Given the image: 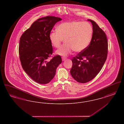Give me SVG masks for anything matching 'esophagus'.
Returning a JSON list of instances; mask_svg holds the SVG:
<instances>
[{"label":"esophagus","mask_w":124,"mask_h":124,"mask_svg":"<svg viewBox=\"0 0 124 124\" xmlns=\"http://www.w3.org/2000/svg\"><path fill=\"white\" fill-rule=\"evenodd\" d=\"M66 59V58L65 57H62V61H65V59Z\"/></svg>","instance_id":"obj_1"}]
</instances>
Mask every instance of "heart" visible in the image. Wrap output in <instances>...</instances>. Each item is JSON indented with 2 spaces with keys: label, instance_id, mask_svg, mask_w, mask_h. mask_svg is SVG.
Instances as JSON below:
<instances>
[{
  "label": "heart",
  "instance_id": "1",
  "mask_svg": "<svg viewBox=\"0 0 124 124\" xmlns=\"http://www.w3.org/2000/svg\"><path fill=\"white\" fill-rule=\"evenodd\" d=\"M93 35V28L88 22L78 21L66 22L59 24L57 31H52L49 39L53 47L58 48L65 39V43L56 53L66 56L74 50L76 52L85 50L90 45Z\"/></svg>",
  "mask_w": 124,
  "mask_h": 124
}]
</instances>
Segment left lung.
<instances>
[{
    "mask_svg": "<svg viewBox=\"0 0 124 124\" xmlns=\"http://www.w3.org/2000/svg\"><path fill=\"white\" fill-rule=\"evenodd\" d=\"M93 24V35L88 46L72 59L71 75L78 82L85 83L93 79L101 71L106 61L108 41L105 32L97 23Z\"/></svg>",
    "mask_w": 124,
    "mask_h": 124,
    "instance_id": "left-lung-1",
    "label": "left lung"
}]
</instances>
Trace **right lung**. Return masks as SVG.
I'll return each instance as SVG.
<instances>
[{"mask_svg": "<svg viewBox=\"0 0 124 124\" xmlns=\"http://www.w3.org/2000/svg\"><path fill=\"white\" fill-rule=\"evenodd\" d=\"M61 18L46 16L34 21L21 36L18 53L23 69L36 82L46 84L53 78L56 69L62 62L59 55L50 61L53 48L49 39L53 28Z\"/></svg>", "mask_w": 124, "mask_h": 124, "instance_id": "right-lung-1", "label": "right lung"}]
</instances>
